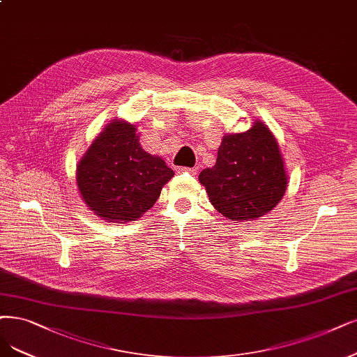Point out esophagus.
<instances>
[{"label": "esophagus", "instance_id": "obj_1", "mask_svg": "<svg viewBox=\"0 0 357 357\" xmlns=\"http://www.w3.org/2000/svg\"><path fill=\"white\" fill-rule=\"evenodd\" d=\"M178 172H188V174H195V172H197V169L195 167H179L178 169Z\"/></svg>", "mask_w": 357, "mask_h": 357}]
</instances>
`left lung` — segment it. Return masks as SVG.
Returning a JSON list of instances; mask_svg holds the SVG:
<instances>
[{"label": "left lung", "instance_id": "1", "mask_svg": "<svg viewBox=\"0 0 357 357\" xmlns=\"http://www.w3.org/2000/svg\"><path fill=\"white\" fill-rule=\"evenodd\" d=\"M199 179L210 203L231 220L269 213L287 190L278 142L260 121L243 134L223 137L216 165L204 169Z\"/></svg>", "mask_w": 357, "mask_h": 357}]
</instances>
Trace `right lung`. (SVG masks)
Returning a JSON list of instances; mask_svg holds the SVG:
<instances>
[{
    "label": "right lung",
    "instance_id": "add662e5",
    "mask_svg": "<svg viewBox=\"0 0 357 357\" xmlns=\"http://www.w3.org/2000/svg\"><path fill=\"white\" fill-rule=\"evenodd\" d=\"M174 170L144 151L135 125L114 121L91 144L77 165L82 199L100 218L129 222L154 206Z\"/></svg>",
    "mask_w": 357,
    "mask_h": 357
}]
</instances>
